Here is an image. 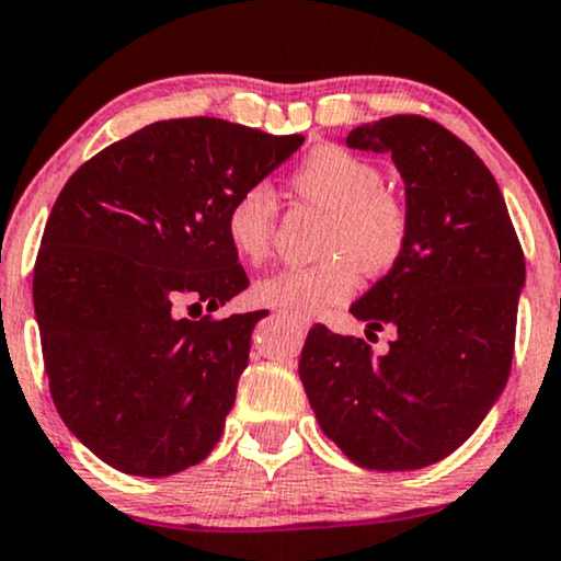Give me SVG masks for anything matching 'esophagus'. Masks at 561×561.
Wrapping results in <instances>:
<instances>
[{
    "mask_svg": "<svg viewBox=\"0 0 561 561\" xmlns=\"http://www.w3.org/2000/svg\"><path fill=\"white\" fill-rule=\"evenodd\" d=\"M289 323H293L295 329H300V332H308V329H310V321L300 319V316H289Z\"/></svg>",
    "mask_w": 561,
    "mask_h": 561,
    "instance_id": "esophagus-1",
    "label": "esophagus"
}]
</instances>
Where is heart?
I'll use <instances>...</instances> for the list:
<instances>
[{"label": "heart", "instance_id": "obj_1", "mask_svg": "<svg viewBox=\"0 0 561 561\" xmlns=\"http://www.w3.org/2000/svg\"><path fill=\"white\" fill-rule=\"evenodd\" d=\"M293 187L310 204L327 208L319 253L310 266H287L253 285L259 306L310 316L347 300L360 272L381 276L397 266L408 245V211L394 195L381 191V174L366 159L336 146L310 151L293 172ZM276 198L263 182L232 198L225 232L245 263H263L274 245Z\"/></svg>", "mask_w": 561, "mask_h": 561}]
</instances>
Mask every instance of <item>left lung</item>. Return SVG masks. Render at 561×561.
I'll use <instances>...</instances> for the list:
<instances>
[{
    "label": "left lung",
    "mask_w": 561,
    "mask_h": 561,
    "mask_svg": "<svg viewBox=\"0 0 561 561\" xmlns=\"http://www.w3.org/2000/svg\"><path fill=\"white\" fill-rule=\"evenodd\" d=\"M345 144L389 153L404 182L408 245L353 302L366 332L394 327L383 355L316 323L300 381L323 434L368 470H417L451 455L510 379L523 248L494 174L434 119L394 114Z\"/></svg>",
    "instance_id": "left-lung-1"
}]
</instances>
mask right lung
I'll use <instances>...</instances> for the list:
<instances>
[{
	"mask_svg": "<svg viewBox=\"0 0 561 561\" xmlns=\"http://www.w3.org/2000/svg\"><path fill=\"white\" fill-rule=\"evenodd\" d=\"M302 140L216 117L161 119L67 180L33 308L57 413L99 460L161 478L216 447L268 310L193 321L178 308L216 310L248 287L227 208Z\"/></svg>",
	"mask_w": 561,
	"mask_h": 561,
	"instance_id": "right-lung-1",
	"label": "right lung"
}]
</instances>
